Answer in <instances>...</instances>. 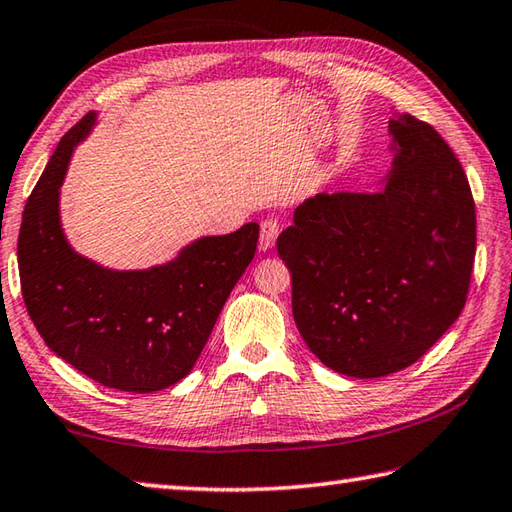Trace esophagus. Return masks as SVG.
<instances>
[{
	"instance_id": "esophagus-1",
	"label": "esophagus",
	"mask_w": 512,
	"mask_h": 512,
	"mask_svg": "<svg viewBox=\"0 0 512 512\" xmlns=\"http://www.w3.org/2000/svg\"><path fill=\"white\" fill-rule=\"evenodd\" d=\"M279 235V222L273 217H266L262 226H259V248L262 250H270L277 242Z\"/></svg>"
}]
</instances>
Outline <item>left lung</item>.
Masks as SVG:
<instances>
[{"instance_id":"left-lung-1","label":"left lung","mask_w":512,"mask_h":512,"mask_svg":"<svg viewBox=\"0 0 512 512\" xmlns=\"http://www.w3.org/2000/svg\"><path fill=\"white\" fill-rule=\"evenodd\" d=\"M388 130L382 190L310 197L277 237L304 342L359 379L408 368L453 326L477 246L473 193L444 137L408 113Z\"/></svg>"}]
</instances>
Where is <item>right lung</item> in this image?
<instances>
[{
	"instance_id": "add662e5",
	"label": "right lung",
	"mask_w": 512,
	"mask_h": 512,
	"mask_svg": "<svg viewBox=\"0 0 512 512\" xmlns=\"http://www.w3.org/2000/svg\"><path fill=\"white\" fill-rule=\"evenodd\" d=\"M95 113L68 130L30 193L17 239L19 282L46 346L79 373L126 393L184 379L208 342L230 290L253 262L259 226L202 237L148 270H110L77 255L59 222V186Z\"/></svg>"
}]
</instances>
